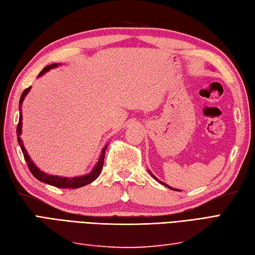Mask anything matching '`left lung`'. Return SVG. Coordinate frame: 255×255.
I'll list each match as a JSON object with an SVG mask.
<instances>
[{
    "instance_id": "obj_1",
    "label": "left lung",
    "mask_w": 255,
    "mask_h": 255,
    "mask_svg": "<svg viewBox=\"0 0 255 255\" xmlns=\"http://www.w3.org/2000/svg\"><path fill=\"white\" fill-rule=\"evenodd\" d=\"M149 173H150V172H149ZM150 174H151V173H150ZM151 175H152V174H151ZM152 177H153V178H156V177H154L153 175H152ZM156 179H157V181H158V182H160L158 178H156ZM160 183H161V184H163L164 186H166V187H167V188H170V189H173V190H177V189H174V188H172V187H170V186H167V185H165V184H164V183H162V182H160Z\"/></svg>"
}]
</instances>
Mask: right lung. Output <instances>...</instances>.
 Here are the masks:
<instances>
[{
    "label": "right lung",
    "instance_id": "obj_1",
    "mask_svg": "<svg viewBox=\"0 0 255 255\" xmlns=\"http://www.w3.org/2000/svg\"><path fill=\"white\" fill-rule=\"evenodd\" d=\"M57 67V64H53V65H49V66H46L44 69H43L40 73L39 76H42L43 73L48 71L51 68H55ZM30 91V88H27L26 90H24L22 92V94L20 96V101H19V105L21 106V104L23 102L24 99V96H26L28 94V92ZM20 110V108H19ZM22 116H21V113L19 115V122H18L17 124V138H18V142H19L20 145V148H21V151L23 153V157H24V160H26V162L28 164V167L30 172L32 173V175L36 178L39 179L40 182H43V183H46L48 185H53L55 186V187H58V188H80L82 187V186H85L88 185L90 183H92L93 181H95V179L99 176V174L102 173V170H103V164H104V158H105V150H106L107 146L105 147L103 149L102 151V156L99 157V160L98 162L96 163L95 167L93 169V171L90 173V174L88 175H84V176H79V177H59V176H53V175H48V174H45V173H43L42 171H40L38 167H36L32 161L30 160L28 153L26 151V149H24L23 145H22V141H21V138H20V134H21V126H22Z\"/></svg>",
    "mask_w": 255,
    "mask_h": 255
}]
</instances>
